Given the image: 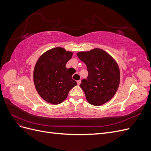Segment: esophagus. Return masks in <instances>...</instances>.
<instances>
[{"label":"esophagus","instance_id":"obj_1","mask_svg":"<svg viewBox=\"0 0 151 151\" xmlns=\"http://www.w3.org/2000/svg\"><path fill=\"white\" fill-rule=\"evenodd\" d=\"M77 84H78V85H80V84H81V80L77 81Z\"/></svg>","mask_w":151,"mask_h":151}]
</instances>
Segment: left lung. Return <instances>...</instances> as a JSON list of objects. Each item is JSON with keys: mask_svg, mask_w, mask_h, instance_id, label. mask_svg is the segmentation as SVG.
<instances>
[{"mask_svg": "<svg viewBox=\"0 0 151 151\" xmlns=\"http://www.w3.org/2000/svg\"><path fill=\"white\" fill-rule=\"evenodd\" d=\"M77 55L87 66L88 79L82 80L81 88L87 101L94 106L108 102L113 98L120 84V68L116 60L106 51L96 48L79 52Z\"/></svg>", "mask_w": 151, "mask_h": 151, "instance_id": "left-lung-1", "label": "left lung"}]
</instances>
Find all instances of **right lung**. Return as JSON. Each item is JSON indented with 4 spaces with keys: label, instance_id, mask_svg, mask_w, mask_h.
Returning a JSON list of instances; mask_svg holds the SVG:
<instances>
[{
    "label": "right lung",
    "instance_id": "add662e5",
    "mask_svg": "<svg viewBox=\"0 0 151 151\" xmlns=\"http://www.w3.org/2000/svg\"><path fill=\"white\" fill-rule=\"evenodd\" d=\"M72 55L73 52L63 48L55 47L43 53L36 62L33 71L35 86L41 98L47 103H62L70 90L77 85L70 68L65 65Z\"/></svg>",
    "mask_w": 151,
    "mask_h": 151
}]
</instances>
